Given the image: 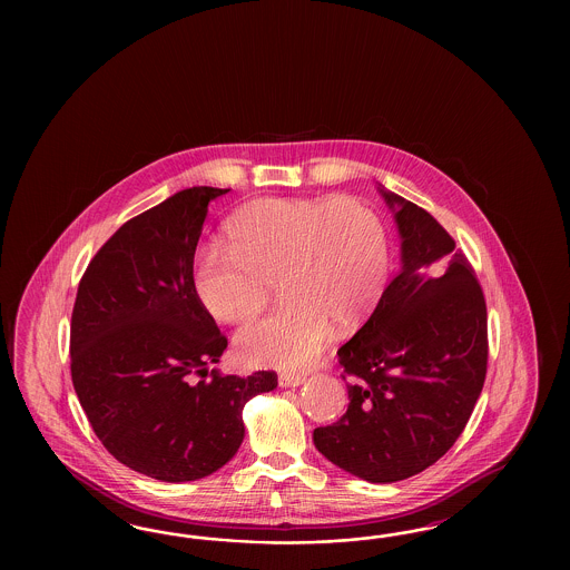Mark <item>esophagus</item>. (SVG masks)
I'll use <instances>...</instances> for the list:
<instances>
[{"label":"esophagus","instance_id":"esophagus-1","mask_svg":"<svg viewBox=\"0 0 570 570\" xmlns=\"http://www.w3.org/2000/svg\"><path fill=\"white\" fill-rule=\"evenodd\" d=\"M305 380H307L305 374H291V372H282V374L277 376V382H279V386H282V389H294V386H301Z\"/></svg>","mask_w":570,"mask_h":570}]
</instances>
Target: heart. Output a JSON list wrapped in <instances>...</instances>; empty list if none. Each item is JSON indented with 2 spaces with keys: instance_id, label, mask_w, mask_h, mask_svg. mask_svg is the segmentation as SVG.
Segmentation results:
<instances>
[{
  "instance_id": "b5f03b06",
  "label": "heart",
  "mask_w": 570,
  "mask_h": 570,
  "mask_svg": "<svg viewBox=\"0 0 570 570\" xmlns=\"http://www.w3.org/2000/svg\"><path fill=\"white\" fill-rule=\"evenodd\" d=\"M191 259V288L207 313L244 322L279 279L284 303L236 336L246 363L303 370L328 345L334 326L355 328L379 305L391 265L379 215L355 198H261Z\"/></svg>"
}]
</instances>
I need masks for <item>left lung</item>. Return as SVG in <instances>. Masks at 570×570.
Instances as JSON below:
<instances>
[{
    "instance_id": "obj_1",
    "label": "left lung",
    "mask_w": 570,
    "mask_h": 570,
    "mask_svg": "<svg viewBox=\"0 0 570 570\" xmlns=\"http://www.w3.org/2000/svg\"><path fill=\"white\" fill-rule=\"evenodd\" d=\"M401 238V272L338 348L348 407L313 443L367 483L432 466L464 431L487 374V305L462 250L431 213L379 186Z\"/></svg>"
}]
</instances>
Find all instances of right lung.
Here are the masks:
<instances>
[{
	"mask_svg": "<svg viewBox=\"0 0 570 570\" xmlns=\"http://www.w3.org/2000/svg\"><path fill=\"white\" fill-rule=\"evenodd\" d=\"M222 188L196 186L122 224L87 265L70 320V376L96 436L121 464L165 483L225 466L248 399L276 372L224 376L227 338L191 288V259Z\"/></svg>",
	"mask_w": 570,
	"mask_h": 570,
	"instance_id": "add662e5",
	"label": "right lung"
}]
</instances>
